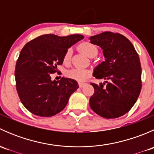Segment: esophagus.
Returning a JSON list of instances; mask_svg holds the SVG:
<instances>
[{
  "label": "esophagus",
  "instance_id": "34e87169",
  "mask_svg": "<svg viewBox=\"0 0 154 154\" xmlns=\"http://www.w3.org/2000/svg\"><path fill=\"white\" fill-rule=\"evenodd\" d=\"M86 84V83H83V82H79V86H80V88L83 87Z\"/></svg>",
  "mask_w": 154,
  "mask_h": 154
}]
</instances>
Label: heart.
<instances>
[{"instance_id":"obj_1","label":"heart","mask_w":154,"mask_h":154,"mask_svg":"<svg viewBox=\"0 0 154 154\" xmlns=\"http://www.w3.org/2000/svg\"><path fill=\"white\" fill-rule=\"evenodd\" d=\"M78 48L85 55L88 57H90V58L95 57L97 54V49L96 46L90 42L81 43L78 46ZM70 60H71V51L68 50L64 54L63 62H64L65 64H68V63H69ZM89 71L87 69H84V68H72L67 72V76L69 78L79 82L86 80L87 77L89 76Z\"/></svg>"}]
</instances>
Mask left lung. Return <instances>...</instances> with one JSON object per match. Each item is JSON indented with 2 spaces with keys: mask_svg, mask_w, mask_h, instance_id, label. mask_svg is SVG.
Returning a JSON list of instances; mask_svg holds the SVG:
<instances>
[{
  "mask_svg": "<svg viewBox=\"0 0 154 154\" xmlns=\"http://www.w3.org/2000/svg\"><path fill=\"white\" fill-rule=\"evenodd\" d=\"M103 50L105 61L94 69L93 76L106 81L91 83L94 93L89 99L91 109L105 119H116L128 112L142 89L140 60L133 44L120 33L103 32L89 38Z\"/></svg>",
  "mask_w": 154,
  "mask_h": 154,
  "instance_id": "left-lung-1",
  "label": "left lung"
}]
</instances>
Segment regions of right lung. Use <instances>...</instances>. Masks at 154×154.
I'll return each instance as SVG.
<instances>
[{"label": "right lung", "instance_id": "add662e5", "mask_svg": "<svg viewBox=\"0 0 154 154\" xmlns=\"http://www.w3.org/2000/svg\"><path fill=\"white\" fill-rule=\"evenodd\" d=\"M84 36L79 34L59 36L45 34L31 40L24 46L16 62V89L22 104L35 116L51 117L67 105L72 93L78 88L76 80L62 77L51 80L63 63L70 47Z\"/></svg>", "mask_w": 154, "mask_h": 154}]
</instances>
